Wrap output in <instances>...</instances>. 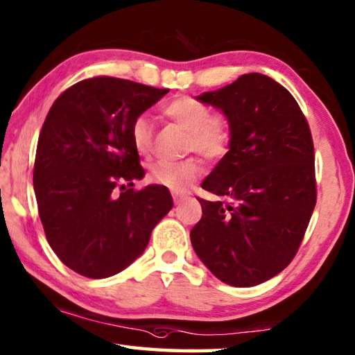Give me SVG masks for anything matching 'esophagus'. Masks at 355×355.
<instances>
[{
  "label": "esophagus",
  "mask_w": 355,
  "mask_h": 355,
  "mask_svg": "<svg viewBox=\"0 0 355 355\" xmlns=\"http://www.w3.org/2000/svg\"><path fill=\"white\" fill-rule=\"evenodd\" d=\"M172 197H173V202H175V203H182L183 200L188 199V196L180 194V192H172Z\"/></svg>",
  "instance_id": "esophagus-1"
}]
</instances>
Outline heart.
<instances>
[{
	"instance_id": "b5f03b06",
	"label": "heart",
	"mask_w": 355,
	"mask_h": 355,
	"mask_svg": "<svg viewBox=\"0 0 355 355\" xmlns=\"http://www.w3.org/2000/svg\"><path fill=\"white\" fill-rule=\"evenodd\" d=\"M163 114L188 131L186 152H197L208 161H220L232 147V125L222 114H211L202 100L182 95L163 106ZM133 147L141 156L152 152V125L146 116H137L130 127ZM203 163L197 156L177 161H158L148 171L150 182L182 191L199 180Z\"/></svg>"
}]
</instances>
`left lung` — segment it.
<instances>
[{
  "label": "left lung",
  "mask_w": 355,
  "mask_h": 355,
  "mask_svg": "<svg viewBox=\"0 0 355 355\" xmlns=\"http://www.w3.org/2000/svg\"><path fill=\"white\" fill-rule=\"evenodd\" d=\"M232 125V147L197 197L202 219L191 230L197 257L232 286H254L291 263L316 205L315 148L297 101L272 78L241 75L197 97Z\"/></svg>",
  "instance_id": "1"
}]
</instances>
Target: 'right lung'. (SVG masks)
Listing matches in <instances>:
<instances>
[{
	"label": "right lung",
	"instance_id": "1",
	"mask_svg": "<svg viewBox=\"0 0 355 355\" xmlns=\"http://www.w3.org/2000/svg\"><path fill=\"white\" fill-rule=\"evenodd\" d=\"M167 92L95 76L64 91L46 114L34 161L39 216L59 260L84 277L123 271L171 211L166 186L133 188L146 172L130 136L131 122Z\"/></svg>",
	"mask_w": 355,
	"mask_h": 355
}]
</instances>
